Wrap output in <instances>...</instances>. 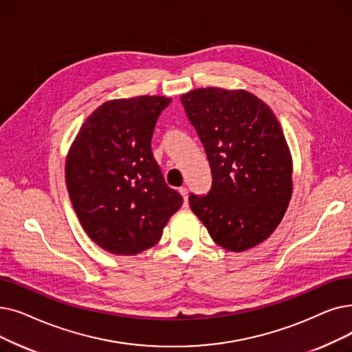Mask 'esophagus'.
<instances>
[{
  "label": "esophagus",
  "instance_id": "1",
  "mask_svg": "<svg viewBox=\"0 0 352 352\" xmlns=\"http://www.w3.org/2000/svg\"><path fill=\"white\" fill-rule=\"evenodd\" d=\"M178 191L182 195V198H184V207H187L188 206V190L186 187H181V188H178Z\"/></svg>",
  "mask_w": 352,
  "mask_h": 352
}]
</instances>
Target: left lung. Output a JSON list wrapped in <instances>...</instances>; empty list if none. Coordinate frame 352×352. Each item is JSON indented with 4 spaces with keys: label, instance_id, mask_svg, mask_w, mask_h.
Masks as SVG:
<instances>
[{
    "label": "left lung",
    "instance_id": "left-lung-1",
    "mask_svg": "<svg viewBox=\"0 0 352 352\" xmlns=\"http://www.w3.org/2000/svg\"><path fill=\"white\" fill-rule=\"evenodd\" d=\"M211 166V188L190 206L211 239L230 252L265 241L292 197V157L279 120L246 90L201 87L181 96Z\"/></svg>",
    "mask_w": 352,
    "mask_h": 352
}]
</instances>
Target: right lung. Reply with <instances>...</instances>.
Wrapping results in <instances>:
<instances>
[{"mask_svg":"<svg viewBox=\"0 0 352 352\" xmlns=\"http://www.w3.org/2000/svg\"><path fill=\"white\" fill-rule=\"evenodd\" d=\"M170 102L164 96L104 102L69 149L70 201L87 236L106 252L135 256L155 246L182 204L151 149L157 119Z\"/></svg>","mask_w":352,"mask_h":352,"instance_id":"1","label":"right lung"}]
</instances>
